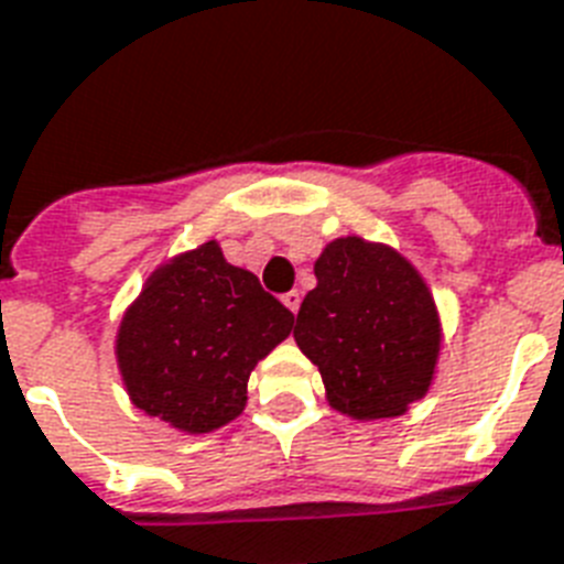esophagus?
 Wrapping results in <instances>:
<instances>
[{"mask_svg":"<svg viewBox=\"0 0 564 564\" xmlns=\"http://www.w3.org/2000/svg\"><path fill=\"white\" fill-rule=\"evenodd\" d=\"M282 303L288 305V311H300V303H303V296H300V291H288V294H282Z\"/></svg>","mask_w":564,"mask_h":564,"instance_id":"esophagus-1","label":"esophagus"}]
</instances>
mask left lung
Here are the masks:
<instances>
[{"label":"left lung","mask_w":564,"mask_h":564,"mask_svg":"<svg viewBox=\"0 0 564 564\" xmlns=\"http://www.w3.org/2000/svg\"><path fill=\"white\" fill-rule=\"evenodd\" d=\"M314 276L294 340L319 369L328 404L352 419L402 416L427 393L440 355L425 279L393 247L358 236L335 238Z\"/></svg>","instance_id":"1"}]
</instances>
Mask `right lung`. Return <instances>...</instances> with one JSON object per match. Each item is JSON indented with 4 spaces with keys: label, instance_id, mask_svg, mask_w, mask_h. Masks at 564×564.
I'll return each instance as SVG.
<instances>
[{
    "label": "right lung",
    "instance_id": "obj_1",
    "mask_svg": "<svg viewBox=\"0 0 564 564\" xmlns=\"http://www.w3.org/2000/svg\"><path fill=\"white\" fill-rule=\"evenodd\" d=\"M291 328L294 314L206 241L151 273L121 317L116 358L139 410L209 434L245 410L250 372Z\"/></svg>",
    "mask_w": 564,
    "mask_h": 564
}]
</instances>
